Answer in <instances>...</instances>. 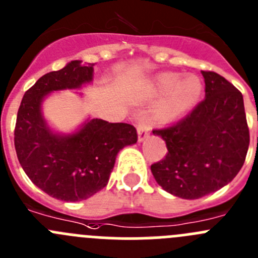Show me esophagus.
<instances>
[{
	"instance_id": "1",
	"label": "esophagus",
	"mask_w": 258,
	"mask_h": 258,
	"mask_svg": "<svg viewBox=\"0 0 258 258\" xmlns=\"http://www.w3.org/2000/svg\"><path fill=\"white\" fill-rule=\"evenodd\" d=\"M150 134V122L147 120H143L138 124V141L143 142Z\"/></svg>"
}]
</instances>
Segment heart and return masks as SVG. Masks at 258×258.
Wrapping results in <instances>:
<instances>
[{"label": "heart", "instance_id": "obj_1", "mask_svg": "<svg viewBox=\"0 0 258 258\" xmlns=\"http://www.w3.org/2000/svg\"><path fill=\"white\" fill-rule=\"evenodd\" d=\"M202 86L197 77L189 75L180 80L176 73L158 75L152 84V92L157 96L166 94L157 112L162 119H172L188 110L200 96Z\"/></svg>", "mask_w": 258, "mask_h": 258}]
</instances>
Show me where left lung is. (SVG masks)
Here are the masks:
<instances>
[{
  "instance_id": "8db88e82",
  "label": "left lung",
  "mask_w": 258,
  "mask_h": 258,
  "mask_svg": "<svg viewBox=\"0 0 258 258\" xmlns=\"http://www.w3.org/2000/svg\"><path fill=\"white\" fill-rule=\"evenodd\" d=\"M205 100L179 121L152 133L166 142L167 153L151 165L166 192L197 200L235 178L249 146L243 96L215 72L202 70Z\"/></svg>"
}]
</instances>
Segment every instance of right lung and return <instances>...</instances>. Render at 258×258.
<instances>
[{
	"instance_id": "obj_1",
	"label": "right lung",
	"mask_w": 258,
	"mask_h": 258,
	"mask_svg": "<svg viewBox=\"0 0 258 258\" xmlns=\"http://www.w3.org/2000/svg\"><path fill=\"white\" fill-rule=\"evenodd\" d=\"M93 78V63L78 60L44 74L25 92L16 116L14 143L21 167L44 193L61 201L87 200L108 183L116 155L138 141L126 122L92 119L72 136L53 134L42 117L41 103L52 91L80 88Z\"/></svg>"
}]
</instances>
